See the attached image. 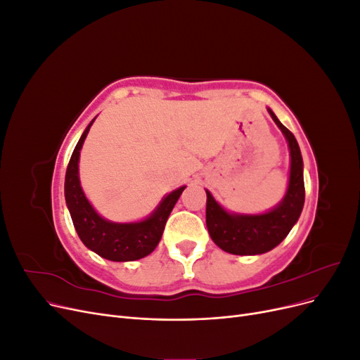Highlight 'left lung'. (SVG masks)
I'll list each match as a JSON object with an SVG mask.
<instances>
[{"instance_id":"obj_1","label":"left lung","mask_w":360,"mask_h":360,"mask_svg":"<svg viewBox=\"0 0 360 360\" xmlns=\"http://www.w3.org/2000/svg\"><path fill=\"white\" fill-rule=\"evenodd\" d=\"M288 141L291 167L284 200L274 210L263 214H233L224 210L207 192L205 224L212 240L228 254L258 255L278 246L297 222L304 202L303 160L296 138L282 124L271 110H267Z\"/></svg>"}]
</instances>
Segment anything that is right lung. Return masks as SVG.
<instances>
[{"mask_svg":"<svg viewBox=\"0 0 360 360\" xmlns=\"http://www.w3.org/2000/svg\"><path fill=\"white\" fill-rule=\"evenodd\" d=\"M93 122L86 126L73 150L66 171V181H64V195L75 230L86 248L106 259L135 261L144 258L158 246L168 216L186 186L167 195L151 216L141 222L115 224L103 219L85 198L78 174L79 151Z\"/></svg>","mask_w":360,"mask_h":360,"instance_id":"obj_1","label":"right lung"}]
</instances>
